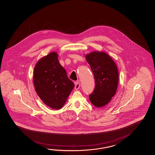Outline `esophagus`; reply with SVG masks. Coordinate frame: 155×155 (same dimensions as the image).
Wrapping results in <instances>:
<instances>
[{"mask_svg": "<svg viewBox=\"0 0 155 155\" xmlns=\"http://www.w3.org/2000/svg\"><path fill=\"white\" fill-rule=\"evenodd\" d=\"M75 86H74V89H76V90H77V89H78L79 88V87L81 86V84L80 83L78 82V81H77V82H75Z\"/></svg>", "mask_w": 155, "mask_h": 155, "instance_id": "1", "label": "esophagus"}]
</instances>
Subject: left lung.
Segmentation results:
<instances>
[{"instance_id": "8db88e82", "label": "left lung", "mask_w": 155, "mask_h": 155, "mask_svg": "<svg viewBox=\"0 0 155 155\" xmlns=\"http://www.w3.org/2000/svg\"><path fill=\"white\" fill-rule=\"evenodd\" d=\"M95 79V87L89 98L97 107L106 106L117 91L118 71L113 59L103 52H92L86 56Z\"/></svg>"}]
</instances>
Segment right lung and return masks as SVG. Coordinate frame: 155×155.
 Listing matches in <instances>:
<instances>
[{
    "mask_svg": "<svg viewBox=\"0 0 155 155\" xmlns=\"http://www.w3.org/2000/svg\"><path fill=\"white\" fill-rule=\"evenodd\" d=\"M33 84L41 101L52 109H59L66 102L74 84L59 63L55 52L41 58L36 64Z\"/></svg>",
    "mask_w": 155,
    "mask_h": 155,
    "instance_id": "right-lung-1",
    "label": "right lung"
}]
</instances>
